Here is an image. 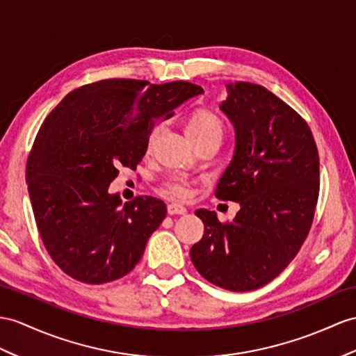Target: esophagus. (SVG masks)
<instances>
[{"label":"esophagus","instance_id":"1","mask_svg":"<svg viewBox=\"0 0 356 356\" xmlns=\"http://www.w3.org/2000/svg\"><path fill=\"white\" fill-rule=\"evenodd\" d=\"M168 213L170 214V216H183V214H186L187 213V210H186V207H183V205H179V204H169L168 205Z\"/></svg>","mask_w":356,"mask_h":356}]
</instances>
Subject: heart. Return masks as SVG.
<instances>
[{
  "label": "heart",
  "instance_id": "1",
  "mask_svg": "<svg viewBox=\"0 0 356 356\" xmlns=\"http://www.w3.org/2000/svg\"><path fill=\"white\" fill-rule=\"evenodd\" d=\"M160 127H155L148 138V146L154 145L155 138L159 137L160 134ZM223 122L222 119L214 115L213 111H208V110H197L195 111L192 118L188 119L187 127H186V131L187 136L190 137V140L195 142L197 138H204L208 136H219L223 137ZM164 192L168 195H172L175 197L179 199H186L190 196V187L187 179L183 177H170L166 183H164Z\"/></svg>",
  "mask_w": 356,
  "mask_h": 356
}]
</instances>
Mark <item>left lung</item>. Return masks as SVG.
<instances>
[{
	"label": "left lung",
	"mask_w": 356,
	"mask_h": 356,
	"mask_svg": "<svg viewBox=\"0 0 356 356\" xmlns=\"http://www.w3.org/2000/svg\"><path fill=\"white\" fill-rule=\"evenodd\" d=\"M220 110L236 131L216 197L240 204L232 222L196 210L204 236L190 249L196 270L218 287L250 291L275 280L305 241L318 197V152L308 124L263 86L227 84Z\"/></svg>",
	"instance_id": "left-lung-1"
}]
</instances>
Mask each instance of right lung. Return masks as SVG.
<instances>
[{
	"mask_svg": "<svg viewBox=\"0 0 356 356\" xmlns=\"http://www.w3.org/2000/svg\"><path fill=\"white\" fill-rule=\"evenodd\" d=\"M204 93L187 81L113 78L67 93L49 113L27 161L29 195L40 238L71 278L106 284L140 261L166 204L108 193L119 168L136 169L154 125Z\"/></svg>",
	"mask_w": 356,
	"mask_h": 356,
	"instance_id": "obj_1",
	"label": "right lung"
}]
</instances>
